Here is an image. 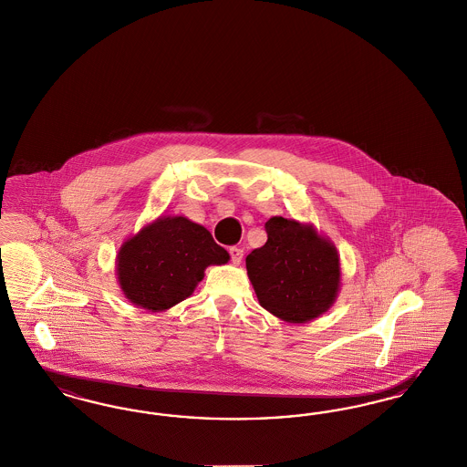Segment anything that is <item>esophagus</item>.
<instances>
[{"label": "esophagus", "instance_id": "34e87169", "mask_svg": "<svg viewBox=\"0 0 467 467\" xmlns=\"http://www.w3.org/2000/svg\"><path fill=\"white\" fill-rule=\"evenodd\" d=\"M228 253H230V260H232V264H241V260H243L244 256V251L241 247H230V249H228Z\"/></svg>", "mask_w": 467, "mask_h": 467}]
</instances>
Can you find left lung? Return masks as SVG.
<instances>
[{
    "label": "left lung",
    "mask_w": 467,
    "mask_h": 467,
    "mask_svg": "<svg viewBox=\"0 0 467 467\" xmlns=\"http://www.w3.org/2000/svg\"><path fill=\"white\" fill-rule=\"evenodd\" d=\"M266 243L245 258L260 305L287 323H306L326 312L340 285L335 245L295 220L265 223Z\"/></svg>",
    "instance_id": "obj_1"
}]
</instances>
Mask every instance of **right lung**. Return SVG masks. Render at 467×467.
Returning a JSON list of instances; mask_svg holds the SVG:
<instances>
[{
    "label": "right lung",
    "instance_id": "obj_1",
    "mask_svg": "<svg viewBox=\"0 0 467 467\" xmlns=\"http://www.w3.org/2000/svg\"><path fill=\"white\" fill-rule=\"evenodd\" d=\"M228 260L209 230L182 216H167L123 244L119 283L132 304L161 312L193 293L205 266Z\"/></svg>",
    "mask_w": 467,
    "mask_h": 467
}]
</instances>
